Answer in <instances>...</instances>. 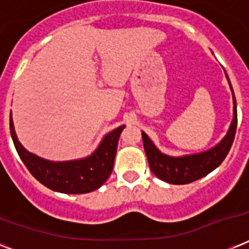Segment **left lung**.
I'll return each instance as SVG.
<instances>
[{"label":"left lung","instance_id":"left-lung-1","mask_svg":"<svg viewBox=\"0 0 249 249\" xmlns=\"http://www.w3.org/2000/svg\"><path fill=\"white\" fill-rule=\"evenodd\" d=\"M228 77V75H226ZM229 85L232 91L231 84L228 77ZM232 102H234V117H232L231 125L229 128L228 134L224 137V140L220 143L216 144L208 151L194 154V155L174 156L165 155L160 152L156 146L152 143V141L144 132H142V140H143V147L147 156L148 165L152 173L156 177L173 185H186L190 182H194L199 178L204 177L212 170H214L220 165L226 155L231 148V144L235 138L236 124H238V112H236V101L234 91H232Z\"/></svg>","mask_w":249,"mask_h":249}]
</instances>
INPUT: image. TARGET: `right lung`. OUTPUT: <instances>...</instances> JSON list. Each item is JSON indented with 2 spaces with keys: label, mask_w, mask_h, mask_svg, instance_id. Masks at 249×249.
<instances>
[{
  "label": "right lung",
  "mask_w": 249,
  "mask_h": 249,
  "mask_svg": "<svg viewBox=\"0 0 249 249\" xmlns=\"http://www.w3.org/2000/svg\"><path fill=\"white\" fill-rule=\"evenodd\" d=\"M125 125H121L103 138L101 144L85 159L50 161L28 152L18 141L10 113V133L14 146L37 181L53 191L63 194H86L99 189L112 173L119 138Z\"/></svg>",
  "instance_id": "obj_1"
}]
</instances>
